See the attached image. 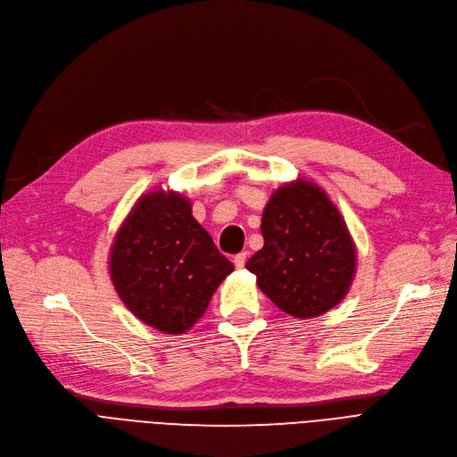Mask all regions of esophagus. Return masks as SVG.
<instances>
[{"instance_id":"1","label":"esophagus","mask_w":457,"mask_h":457,"mask_svg":"<svg viewBox=\"0 0 457 457\" xmlns=\"http://www.w3.org/2000/svg\"><path fill=\"white\" fill-rule=\"evenodd\" d=\"M246 258H248L246 252H241V254H237V256L233 258V265L237 267V269H243V267H245V263H246Z\"/></svg>"}]
</instances>
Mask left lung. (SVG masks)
Instances as JSON below:
<instances>
[{
  "instance_id": "8db88e82",
  "label": "left lung",
  "mask_w": 457,
  "mask_h": 457,
  "mask_svg": "<svg viewBox=\"0 0 457 457\" xmlns=\"http://www.w3.org/2000/svg\"><path fill=\"white\" fill-rule=\"evenodd\" d=\"M262 235L263 246L246 269L282 312L311 320L346 297L358 248L322 186L301 177L280 184L263 209Z\"/></svg>"
}]
</instances>
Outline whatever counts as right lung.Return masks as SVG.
<instances>
[{"instance_id":"right-lung-1","label":"right lung","mask_w":457,"mask_h":457,"mask_svg":"<svg viewBox=\"0 0 457 457\" xmlns=\"http://www.w3.org/2000/svg\"><path fill=\"white\" fill-rule=\"evenodd\" d=\"M107 267L126 309L165 335L192 329L233 273L194 218L188 195L169 188H152L135 201L114 233Z\"/></svg>"}]
</instances>
